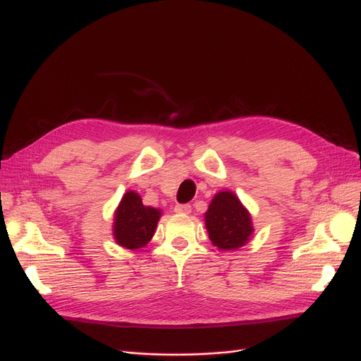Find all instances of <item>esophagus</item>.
Returning <instances> with one entry per match:
<instances>
[{
	"label": "esophagus",
	"instance_id": "34e87169",
	"mask_svg": "<svg viewBox=\"0 0 361 361\" xmlns=\"http://www.w3.org/2000/svg\"><path fill=\"white\" fill-rule=\"evenodd\" d=\"M174 211H176L177 214H184V215H187V214L192 212V206L187 204V203H185V204H176Z\"/></svg>",
	"mask_w": 361,
	"mask_h": 361
}]
</instances>
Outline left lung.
<instances>
[{"label":"left lung","instance_id":"8db88e82","mask_svg":"<svg viewBox=\"0 0 361 361\" xmlns=\"http://www.w3.org/2000/svg\"><path fill=\"white\" fill-rule=\"evenodd\" d=\"M209 240L219 250H237L247 244L255 233L252 215L231 190L218 192L204 212Z\"/></svg>","mask_w":361,"mask_h":361}]
</instances>
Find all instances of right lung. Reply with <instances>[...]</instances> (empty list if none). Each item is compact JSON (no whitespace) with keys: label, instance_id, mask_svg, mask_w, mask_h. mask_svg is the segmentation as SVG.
Here are the masks:
<instances>
[{"label":"right lung","instance_id":"add662e5","mask_svg":"<svg viewBox=\"0 0 361 361\" xmlns=\"http://www.w3.org/2000/svg\"><path fill=\"white\" fill-rule=\"evenodd\" d=\"M161 215V209L145 206L139 193L126 192L114 212V240L121 247L130 250L145 247L154 237Z\"/></svg>","mask_w":361,"mask_h":361}]
</instances>
